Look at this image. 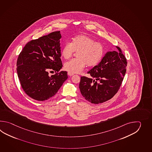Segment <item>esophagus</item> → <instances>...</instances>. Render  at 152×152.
Returning a JSON list of instances; mask_svg holds the SVG:
<instances>
[{
  "mask_svg": "<svg viewBox=\"0 0 152 152\" xmlns=\"http://www.w3.org/2000/svg\"><path fill=\"white\" fill-rule=\"evenodd\" d=\"M67 74H68L69 76H72V75H74L73 73H72L69 72H68V73H67Z\"/></svg>",
  "mask_w": 152,
  "mask_h": 152,
  "instance_id": "esophagus-1",
  "label": "esophagus"
}]
</instances>
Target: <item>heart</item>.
<instances>
[{"label": "heart", "instance_id": "heart-1", "mask_svg": "<svg viewBox=\"0 0 152 152\" xmlns=\"http://www.w3.org/2000/svg\"><path fill=\"white\" fill-rule=\"evenodd\" d=\"M74 52L77 53V58L65 62V70L72 73H79L86 65L94 67L103 58L104 53L103 45L88 36L79 35L72 39L71 43H66L61 49L62 56L65 59L71 57Z\"/></svg>", "mask_w": 152, "mask_h": 152}]
</instances>
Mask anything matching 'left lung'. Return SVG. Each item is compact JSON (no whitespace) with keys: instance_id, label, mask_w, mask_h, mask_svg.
Wrapping results in <instances>:
<instances>
[{"instance_id":"1","label":"left lung","mask_w":152,"mask_h":152,"mask_svg":"<svg viewBox=\"0 0 152 152\" xmlns=\"http://www.w3.org/2000/svg\"><path fill=\"white\" fill-rule=\"evenodd\" d=\"M116 48L118 52H107L101 61L87 72L90 77H81V94L91 103H102L112 98L123 81L127 62L120 48Z\"/></svg>"}]
</instances>
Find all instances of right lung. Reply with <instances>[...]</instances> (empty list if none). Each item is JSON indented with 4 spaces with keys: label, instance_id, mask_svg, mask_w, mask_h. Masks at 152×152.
Segmentation results:
<instances>
[{
    "label": "right lung",
    "instance_id": "add662e5",
    "mask_svg": "<svg viewBox=\"0 0 152 152\" xmlns=\"http://www.w3.org/2000/svg\"><path fill=\"white\" fill-rule=\"evenodd\" d=\"M60 31L50 33L28 42L17 61V72L26 94L35 100L44 101L53 97L68 78L61 71ZM55 71L50 76L49 71Z\"/></svg>",
    "mask_w": 152,
    "mask_h": 152
}]
</instances>
